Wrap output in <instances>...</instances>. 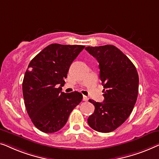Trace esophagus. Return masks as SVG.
<instances>
[{
  "instance_id": "esophagus-1",
  "label": "esophagus",
  "mask_w": 159,
  "mask_h": 159,
  "mask_svg": "<svg viewBox=\"0 0 159 159\" xmlns=\"http://www.w3.org/2000/svg\"><path fill=\"white\" fill-rule=\"evenodd\" d=\"M83 100H84V102H87L89 100V98L86 97V96H84V97H83Z\"/></svg>"
}]
</instances>
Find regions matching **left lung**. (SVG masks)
Masks as SVG:
<instances>
[{"instance_id":"obj_1","label":"left lung","mask_w":159,"mask_h":159,"mask_svg":"<svg viewBox=\"0 0 159 159\" xmlns=\"http://www.w3.org/2000/svg\"><path fill=\"white\" fill-rule=\"evenodd\" d=\"M86 50L99 63L103 102L89 99L95 110L88 118L91 128L109 133L123 124L137 101L139 77L130 60L115 46L86 47Z\"/></svg>"}]
</instances>
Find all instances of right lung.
Returning <instances> with one entry per match:
<instances>
[{
	"instance_id": "add662e5",
	"label": "right lung",
	"mask_w": 159,
	"mask_h": 159,
	"mask_svg": "<svg viewBox=\"0 0 159 159\" xmlns=\"http://www.w3.org/2000/svg\"><path fill=\"white\" fill-rule=\"evenodd\" d=\"M84 48L51 44L29 64L22 91L28 115L40 131L52 133L60 130L73 109L81 102V93L62 92L61 87L66 83L64 79L71 63Z\"/></svg>"
}]
</instances>
